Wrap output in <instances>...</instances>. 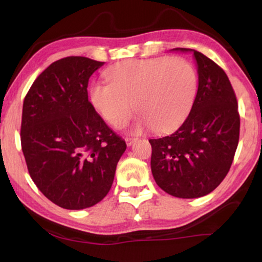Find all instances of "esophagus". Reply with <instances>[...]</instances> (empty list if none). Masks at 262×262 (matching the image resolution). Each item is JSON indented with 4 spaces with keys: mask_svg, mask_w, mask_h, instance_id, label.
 <instances>
[{
    "mask_svg": "<svg viewBox=\"0 0 262 262\" xmlns=\"http://www.w3.org/2000/svg\"><path fill=\"white\" fill-rule=\"evenodd\" d=\"M125 141H126V143H127L128 147H129V145H132L133 143H134V142H135V139H133V137H126Z\"/></svg>",
    "mask_w": 262,
    "mask_h": 262,
    "instance_id": "esophagus-1",
    "label": "esophagus"
}]
</instances>
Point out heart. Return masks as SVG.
<instances>
[{"label": "heart", "instance_id": "heart-1", "mask_svg": "<svg viewBox=\"0 0 262 262\" xmlns=\"http://www.w3.org/2000/svg\"><path fill=\"white\" fill-rule=\"evenodd\" d=\"M105 78L108 83L92 84L89 98L115 128L129 121L135 105L141 114L136 129L173 130L187 118L198 91L196 70L183 57L122 61L106 70Z\"/></svg>", "mask_w": 262, "mask_h": 262}]
</instances>
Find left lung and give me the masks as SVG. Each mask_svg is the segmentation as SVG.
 Instances as JSON below:
<instances>
[{
	"mask_svg": "<svg viewBox=\"0 0 262 262\" xmlns=\"http://www.w3.org/2000/svg\"><path fill=\"white\" fill-rule=\"evenodd\" d=\"M198 64L199 86L192 110L171 135L149 140L151 172L164 192L176 198L205 196L231 167L239 141L241 117L227 74L202 53L189 48Z\"/></svg>",
	"mask_w": 262,
	"mask_h": 262,
	"instance_id": "left-lung-1",
	"label": "left lung"
}]
</instances>
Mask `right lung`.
I'll return each instance as SVG.
<instances>
[{
    "label": "right lung",
    "instance_id": "add662e5",
    "mask_svg": "<svg viewBox=\"0 0 262 262\" xmlns=\"http://www.w3.org/2000/svg\"><path fill=\"white\" fill-rule=\"evenodd\" d=\"M103 64L84 56L57 60L24 99L20 142L29 173L48 200L64 209L103 200L127 148L88 98L89 78Z\"/></svg>",
    "mask_w": 262,
    "mask_h": 262
}]
</instances>
